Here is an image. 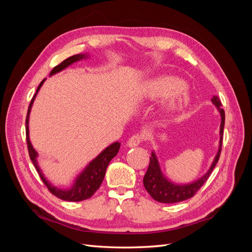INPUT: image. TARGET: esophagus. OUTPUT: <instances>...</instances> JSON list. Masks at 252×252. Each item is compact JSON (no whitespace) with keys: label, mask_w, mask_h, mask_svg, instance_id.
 <instances>
[{"label":"esophagus","mask_w":252,"mask_h":252,"mask_svg":"<svg viewBox=\"0 0 252 252\" xmlns=\"http://www.w3.org/2000/svg\"><path fill=\"white\" fill-rule=\"evenodd\" d=\"M143 135L140 134V133H135L133 135H131L130 138H129L127 144L129 147H135L138 146V145H140L142 142H143Z\"/></svg>","instance_id":"esophagus-1"}]
</instances>
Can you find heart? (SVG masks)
Instances as JSON below:
<instances>
[{
	"mask_svg": "<svg viewBox=\"0 0 252 252\" xmlns=\"http://www.w3.org/2000/svg\"><path fill=\"white\" fill-rule=\"evenodd\" d=\"M145 95L149 98L168 97L166 107L170 110L185 108L190 98L184 89V83L170 75H162L150 80L145 86Z\"/></svg>",
	"mask_w": 252,
	"mask_h": 252,
	"instance_id": "obj_1",
	"label": "heart"
}]
</instances>
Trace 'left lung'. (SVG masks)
<instances>
[{
  "label": "left lung",
  "mask_w": 252,
  "mask_h": 252,
  "mask_svg": "<svg viewBox=\"0 0 252 252\" xmlns=\"http://www.w3.org/2000/svg\"><path fill=\"white\" fill-rule=\"evenodd\" d=\"M211 101L217 106V108L220 113V117H222V123H220V148L218 151V155L216 156L215 161H213L210 167V169L203 178L197 180L196 182H193L192 184L175 185L173 183H170L168 180H166V178L162 174L156 155L152 152V155L150 157V163L146 173H145L143 183H144L145 189L147 190V192L151 195V197L154 200L159 203H165V204H172V203H178V202L188 200L199 191V189L204 185V183L208 180L210 173L212 172L213 168H215L219 161L220 151H222L223 133H224V125H225V111L222 108V103H220L219 96L213 95Z\"/></svg>",
  "instance_id": "1"
}]
</instances>
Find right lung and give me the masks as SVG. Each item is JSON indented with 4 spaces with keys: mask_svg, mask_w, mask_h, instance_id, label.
<instances>
[{
    "mask_svg": "<svg viewBox=\"0 0 252 252\" xmlns=\"http://www.w3.org/2000/svg\"><path fill=\"white\" fill-rule=\"evenodd\" d=\"M84 57H85L84 55H75V56H72L70 58L64 60L63 62H61L59 65H57L55 68H53V69L50 71V74H55L56 72L63 70L64 68H66L67 66H69L70 64H72L74 62H77V61L83 59ZM44 81L45 80H43L40 83V85H39V87H37L33 97L32 98V101H30L28 111H27V116H26V142H27V148H28V154H29L30 159L32 161L33 166L35 167L37 173H39L40 178L42 179L45 186L48 188L50 193L56 195L57 197H59V199L63 200V201L80 202V201L87 200V199H89V197L93 196L96 190L100 188L102 182L104 180L107 166L111 159L118 155L121 144L118 142L113 143L112 145H110L109 147L106 148L101 155H98V157L95 158L94 161L87 166V168L79 175V178L77 179V181H75L73 187L70 190H61V189H58L56 187L51 186V184H49V183L46 181V179L44 178V175L42 174L39 166H37V163L35 161V158L37 155H36L35 150L33 149L32 143H30V141H29V130H28L29 113H30V110H32V106L34 97L37 94V91L40 90L41 86L43 85Z\"/></svg>",
    "mask_w": 252,
    "mask_h": 252,
    "instance_id": "right-lung-1",
    "label": "right lung"
}]
</instances>
